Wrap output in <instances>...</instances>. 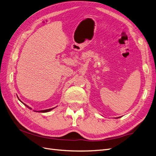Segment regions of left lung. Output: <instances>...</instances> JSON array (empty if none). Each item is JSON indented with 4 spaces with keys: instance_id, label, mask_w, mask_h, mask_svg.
Returning a JSON list of instances; mask_svg holds the SVG:
<instances>
[{
    "instance_id": "1",
    "label": "left lung",
    "mask_w": 156,
    "mask_h": 156,
    "mask_svg": "<svg viewBox=\"0 0 156 156\" xmlns=\"http://www.w3.org/2000/svg\"><path fill=\"white\" fill-rule=\"evenodd\" d=\"M119 117H117V119H119Z\"/></svg>"
}]
</instances>
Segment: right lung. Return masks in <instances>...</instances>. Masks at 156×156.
Listing matches in <instances>:
<instances>
[{
    "label": "right lung",
    "instance_id": "1",
    "mask_svg": "<svg viewBox=\"0 0 156 156\" xmlns=\"http://www.w3.org/2000/svg\"><path fill=\"white\" fill-rule=\"evenodd\" d=\"M27 108H30V109H32V108L30 107H29L27 105H26V104H24ZM54 108H49V109H46V110H42V111H38V112H49V111H51L52 109H53ZM37 112V111H36Z\"/></svg>",
    "mask_w": 156,
    "mask_h": 156
}]
</instances>
